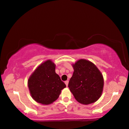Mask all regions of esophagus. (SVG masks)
Wrapping results in <instances>:
<instances>
[{
  "label": "esophagus",
  "instance_id": "1",
  "mask_svg": "<svg viewBox=\"0 0 129 129\" xmlns=\"http://www.w3.org/2000/svg\"><path fill=\"white\" fill-rule=\"evenodd\" d=\"M68 82H69V81H65V85H66V86H68Z\"/></svg>",
  "mask_w": 129,
  "mask_h": 129
}]
</instances>
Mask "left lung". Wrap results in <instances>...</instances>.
Here are the masks:
<instances>
[{
  "mask_svg": "<svg viewBox=\"0 0 129 129\" xmlns=\"http://www.w3.org/2000/svg\"><path fill=\"white\" fill-rule=\"evenodd\" d=\"M74 73L68 88L76 100L81 104L95 102L103 91V78L96 65L86 59H81L72 64Z\"/></svg>",
  "mask_w": 129,
  "mask_h": 129,
  "instance_id": "1",
  "label": "left lung"
}]
</instances>
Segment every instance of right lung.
Returning <instances> with one entry per match:
<instances>
[{"label": "right lung", "mask_w": 129, "mask_h": 129, "mask_svg": "<svg viewBox=\"0 0 129 129\" xmlns=\"http://www.w3.org/2000/svg\"><path fill=\"white\" fill-rule=\"evenodd\" d=\"M55 70V65L49 59L40 65L28 78L30 93L37 102L51 104L57 100L61 90L66 87Z\"/></svg>", "instance_id": "add662e5"}]
</instances>
